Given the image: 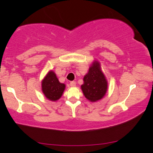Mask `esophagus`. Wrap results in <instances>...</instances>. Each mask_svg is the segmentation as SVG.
<instances>
[{
	"label": "esophagus",
	"mask_w": 153,
	"mask_h": 153,
	"mask_svg": "<svg viewBox=\"0 0 153 153\" xmlns=\"http://www.w3.org/2000/svg\"><path fill=\"white\" fill-rule=\"evenodd\" d=\"M70 85L71 87H75V85H76V82H75V81H72V82H70Z\"/></svg>",
	"instance_id": "34e87169"
}]
</instances>
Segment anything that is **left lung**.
<instances>
[{
  "label": "left lung",
  "instance_id": "8db88e82",
  "mask_svg": "<svg viewBox=\"0 0 153 153\" xmlns=\"http://www.w3.org/2000/svg\"><path fill=\"white\" fill-rule=\"evenodd\" d=\"M81 88L85 97L90 101H97L102 99L107 91V81L101 72L100 65L94 62L89 68L88 73L83 78Z\"/></svg>",
  "mask_w": 153,
  "mask_h": 153
}]
</instances>
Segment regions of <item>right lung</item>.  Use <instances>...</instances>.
<instances>
[{"mask_svg":"<svg viewBox=\"0 0 153 153\" xmlns=\"http://www.w3.org/2000/svg\"><path fill=\"white\" fill-rule=\"evenodd\" d=\"M64 89L65 85L59 82L53 71H50L42 82V92L51 101H56L60 99Z\"/></svg>","mask_w":153,"mask_h":153,"instance_id":"1","label":"right lung"}]
</instances>
